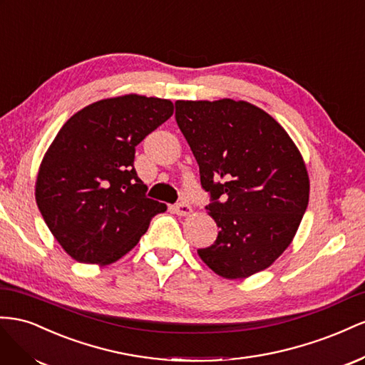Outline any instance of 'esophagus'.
Wrapping results in <instances>:
<instances>
[{
	"instance_id": "obj_1",
	"label": "esophagus",
	"mask_w": 365,
	"mask_h": 365,
	"mask_svg": "<svg viewBox=\"0 0 365 365\" xmlns=\"http://www.w3.org/2000/svg\"><path fill=\"white\" fill-rule=\"evenodd\" d=\"M174 212L177 214V215H182V217H185V215H190L191 212H192V207H191V205L190 203H186V202H182V203H177V205H174Z\"/></svg>"
}]
</instances>
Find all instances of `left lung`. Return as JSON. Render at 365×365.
Masks as SVG:
<instances>
[{"instance_id": "obj_1", "label": "left lung", "mask_w": 365, "mask_h": 365, "mask_svg": "<svg viewBox=\"0 0 365 365\" xmlns=\"http://www.w3.org/2000/svg\"><path fill=\"white\" fill-rule=\"evenodd\" d=\"M175 120L211 194L207 214L220 227L214 245L197 251L203 263L227 279L269 267L294 240L309 203L297 145L245 101H177Z\"/></svg>"}]
</instances>
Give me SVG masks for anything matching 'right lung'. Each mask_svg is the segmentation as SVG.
<instances>
[{
    "label": "right lung",
    "instance_id": "right-lung-1",
    "mask_svg": "<svg viewBox=\"0 0 365 365\" xmlns=\"http://www.w3.org/2000/svg\"><path fill=\"white\" fill-rule=\"evenodd\" d=\"M174 113L168 99L125 95L82 108L41 162L35 197L50 232L79 263L118 262L166 205L148 199L134 153Z\"/></svg>",
    "mask_w": 365,
    "mask_h": 365
}]
</instances>
